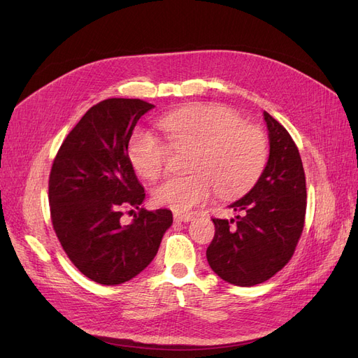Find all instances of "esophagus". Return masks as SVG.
Returning <instances> with one entry per match:
<instances>
[{"label": "esophagus", "mask_w": 358, "mask_h": 358, "mask_svg": "<svg viewBox=\"0 0 358 358\" xmlns=\"http://www.w3.org/2000/svg\"><path fill=\"white\" fill-rule=\"evenodd\" d=\"M192 219H194L192 214H175V222L187 223V222H191Z\"/></svg>", "instance_id": "34e87169"}]
</instances>
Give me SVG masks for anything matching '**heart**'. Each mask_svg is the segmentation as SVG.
Instances as JSON below:
<instances>
[{
  "label": "heart",
  "instance_id": "heart-1",
  "mask_svg": "<svg viewBox=\"0 0 358 358\" xmlns=\"http://www.w3.org/2000/svg\"><path fill=\"white\" fill-rule=\"evenodd\" d=\"M170 148H188L185 169L191 173L169 176L152 189L154 201L173 211L206 203L213 187L223 196L248 189L267 160V141L259 127L245 124L231 108L199 104L179 108L157 120ZM129 160L136 173L155 179L166 164L169 148L150 132H136Z\"/></svg>",
  "mask_w": 358,
  "mask_h": 358
}]
</instances>
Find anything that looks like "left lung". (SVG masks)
Listing matches in <instances>:
<instances>
[{"label": "left lung", "instance_id": "left-lung-1", "mask_svg": "<svg viewBox=\"0 0 358 358\" xmlns=\"http://www.w3.org/2000/svg\"><path fill=\"white\" fill-rule=\"evenodd\" d=\"M270 154L252 189L232 203L235 219H213L207 260L214 273L238 287L275 276L294 255L304 229L307 191L301 157L288 131L263 113Z\"/></svg>", "mask_w": 358, "mask_h": 358}]
</instances>
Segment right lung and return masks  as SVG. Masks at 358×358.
I'll list each match as a JSON object with an SVG mask.
<instances>
[{
	"label": "right lung",
	"mask_w": 358,
	"mask_h": 358,
	"mask_svg": "<svg viewBox=\"0 0 358 358\" xmlns=\"http://www.w3.org/2000/svg\"><path fill=\"white\" fill-rule=\"evenodd\" d=\"M152 108L138 98L104 99L85 113L52 162V227L70 262L96 283L119 285L139 275L173 222L170 210L139 208L145 191L127 154L138 120ZM126 208L140 211L123 227Z\"/></svg>",
	"instance_id": "1"
}]
</instances>
